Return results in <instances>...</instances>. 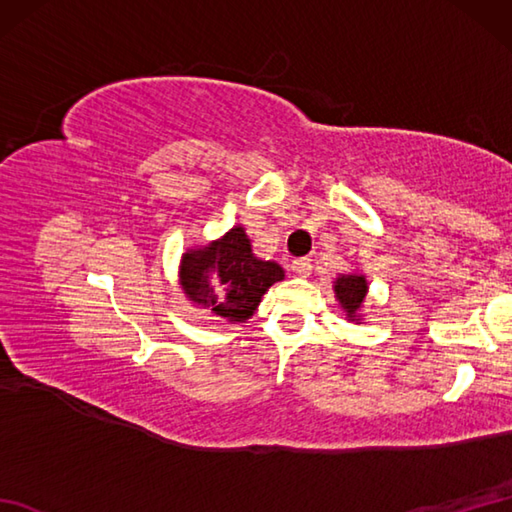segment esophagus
Returning <instances> with one entry per match:
<instances>
[{"instance_id": "esophagus-1", "label": "esophagus", "mask_w": 512, "mask_h": 512, "mask_svg": "<svg viewBox=\"0 0 512 512\" xmlns=\"http://www.w3.org/2000/svg\"><path fill=\"white\" fill-rule=\"evenodd\" d=\"M290 268H292V273H295L297 277H310L312 262H310L308 257H301V259H295Z\"/></svg>"}]
</instances>
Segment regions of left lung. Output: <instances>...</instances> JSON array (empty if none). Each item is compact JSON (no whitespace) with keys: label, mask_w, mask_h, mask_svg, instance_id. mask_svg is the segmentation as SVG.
Listing matches in <instances>:
<instances>
[{"label":"left lung","mask_w":512,"mask_h":512,"mask_svg":"<svg viewBox=\"0 0 512 512\" xmlns=\"http://www.w3.org/2000/svg\"><path fill=\"white\" fill-rule=\"evenodd\" d=\"M332 290L334 297L339 301V308L343 310L347 321L361 323L363 321V306L369 292V284L367 277L363 273H341L336 275V279L332 281Z\"/></svg>","instance_id":"1"}]
</instances>
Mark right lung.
Here are the masks:
<instances>
[{
  "mask_svg": "<svg viewBox=\"0 0 512 512\" xmlns=\"http://www.w3.org/2000/svg\"><path fill=\"white\" fill-rule=\"evenodd\" d=\"M284 277V268L277 262H266L253 253L242 224L209 244L189 248L180 259L184 297L193 308L228 323H246L268 288Z\"/></svg>",
  "mask_w": 512,
  "mask_h": 512,
  "instance_id": "obj_1",
  "label": "right lung"
}]
</instances>
